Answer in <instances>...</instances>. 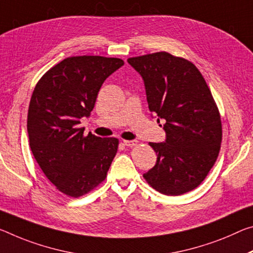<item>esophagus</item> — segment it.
Instances as JSON below:
<instances>
[{"label":"esophagus","mask_w":253,"mask_h":253,"mask_svg":"<svg viewBox=\"0 0 253 253\" xmlns=\"http://www.w3.org/2000/svg\"><path fill=\"white\" fill-rule=\"evenodd\" d=\"M124 144L128 147H133L137 144V141H135V139H133V141H124Z\"/></svg>","instance_id":"34e87169"}]
</instances>
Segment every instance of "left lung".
I'll return each mask as SVG.
<instances>
[{
  "label": "left lung",
  "instance_id": "1",
  "mask_svg": "<svg viewBox=\"0 0 253 253\" xmlns=\"http://www.w3.org/2000/svg\"><path fill=\"white\" fill-rule=\"evenodd\" d=\"M127 62L142 76L148 109L158 122L166 120V141L150 143L158 158L143 177L161 194H186L206 178L222 142V124L210 87L194 64L166 51Z\"/></svg>",
  "mask_w": 253,
  "mask_h": 253
}]
</instances>
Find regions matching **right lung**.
Returning a JSON list of instances; mask_svg holds the SVG:
<instances>
[{
    "instance_id": "1",
    "label": "right lung",
    "mask_w": 253,
    "mask_h": 253,
    "mask_svg": "<svg viewBox=\"0 0 253 253\" xmlns=\"http://www.w3.org/2000/svg\"><path fill=\"white\" fill-rule=\"evenodd\" d=\"M123 65L120 58L69 57L34 90L27 122L31 152L48 180L71 197L102 182L117 153V138L84 136L80 124L90 117L102 83Z\"/></svg>"
}]
</instances>
